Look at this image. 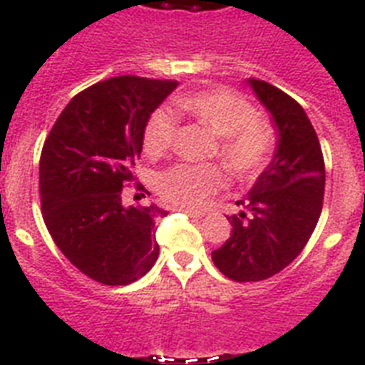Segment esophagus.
Returning <instances> with one entry per match:
<instances>
[{
	"label": "esophagus",
	"mask_w": 365,
	"mask_h": 365,
	"mask_svg": "<svg viewBox=\"0 0 365 365\" xmlns=\"http://www.w3.org/2000/svg\"><path fill=\"white\" fill-rule=\"evenodd\" d=\"M180 210L185 212V214H187V216H191V217H202V216H205V214H202V212H199V210H189V208H180Z\"/></svg>",
	"instance_id": "34e87169"
}]
</instances>
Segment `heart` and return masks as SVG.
Here are the masks:
<instances>
[{
  "label": "heart",
  "mask_w": 365,
  "mask_h": 365,
  "mask_svg": "<svg viewBox=\"0 0 365 365\" xmlns=\"http://www.w3.org/2000/svg\"><path fill=\"white\" fill-rule=\"evenodd\" d=\"M176 110L191 117L217 136V159L237 180L259 174L274 149V128L254 106L231 88H205L174 98ZM174 138V119L166 110H155L142 132V145L149 157H163ZM222 187V172L214 165H174L160 172L157 191L160 199L180 208H199Z\"/></svg>",
  "instance_id": "obj_1"
}]
</instances>
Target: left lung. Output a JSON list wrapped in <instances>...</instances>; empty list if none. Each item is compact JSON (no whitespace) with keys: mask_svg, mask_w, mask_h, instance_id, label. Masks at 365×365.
<instances>
[{"mask_svg":"<svg viewBox=\"0 0 365 365\" xmlns=\"http://www.w3.org/2000/svg\"><path fill=\"white\" fill-rule=\"evenodd\" d=\"M250 85L278 128L277 153L244 200L227 217L231 237L212 252V261L235 282L274 277L301 254L322 212L326 168L314 128L289 94L267 81Z\"/></svg>","mask_w":365,"mask_h":365,"instance_id":"8db88e82","label":"left lung"}]
</instances>
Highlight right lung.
Returning a JSON list of instances; mask_svg holds the SVG:
<instances>
[{
    "label": "right lung",
    "mask_w": 365,
    "mask_h": 365,
    "mask_svg": "<svg viewBox=\"0 0 365 365\" xmlns=\"http://www.w3.org/2000/svg\"><path fill=\"white\" fill-rule=\"evenodd\" d=\"M176 87L138 76L96 83L70 100L43 143L45 225L71 265L106 286L136 282L159 257L155 223L168 212L125 205L123 193L134 182L143 125Z\"/></svg>",
    "instance_id": "add662e5"
}]
</instances>
